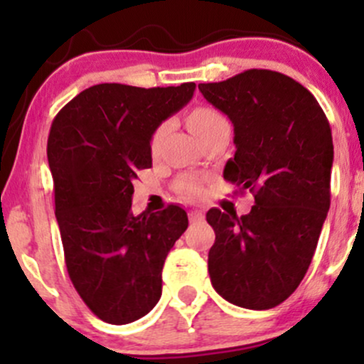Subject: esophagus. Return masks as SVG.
Segmentation results:
<instances>
[{"instance_id":"obj_1","label":"esophagus","mask_w":364,"mask_h":364,"mask_svg":"<svg viewBox=\"0 0 364 364\" xmlns=\"http://www.w3.org/2000/svg\"><path fill=\"white\" fill-rule=\"evenodd\" d=\"M188 217H190V223L191 224L202 223V220H203V214L200 210H191L190 214H188Z\"/></svg>"}]
</instances>
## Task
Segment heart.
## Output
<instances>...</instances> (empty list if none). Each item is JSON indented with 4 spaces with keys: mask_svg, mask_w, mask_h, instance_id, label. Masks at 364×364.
<instances>
[{
    "mask_svg": "<svg viewBox=\"0 0 364 364\" xmlns=\"http://www.w3.org/2000/svg\"><path fill=\"white\" fill-rule=\"evenodd\" d=\"M186 123L200 141L205 139V136L210 135L212 132H215V129L229 127V121L223 112L217 111L215 107H210V106L195 107V109L188 114ZM169 127H171L169 121H164V123H161L156 129H154L152 136H150V152L152 154L159 152V149H161L162 145V140H164L166 135H168ZM176 188L181 191V193H185L188 196L202 195V181L195 176H181L178 179Z\"/></svg>",
    "mask_w": 364,
    "mask_h": 364,
    "instance_id": "obj_1",
    "label": "heart"
}]
</instances>
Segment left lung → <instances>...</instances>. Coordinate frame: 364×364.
I'll return each mask as SVG.
<instances>
[{
  "mask_svg": "<svg viewBox=\"0 0 364 364\" xmlns=\"http://www.w3.org/2000/svg\"><path fill=\"white\" fill-rule=\"evenodd\" d=\"M198 89L235 127L236 152L224 179L255 196L246 215L207 212L215 231L208 252L212 286L236 306L269 310L303 281L327 219L328 119L310 90L272 70H246Z\"/></svg>",
  "mask_w": 364,
  "mask_h": 364,
  "instance_id": "1",
  "label": "left lung"
}]
</instances>
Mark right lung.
Returning a JSON list of instances; mask_svg holds the SVG:
<instances>
[{"label": "right lung", "mask_w": 364, "mask_h": 364, "mask_svg": "<svg viewBox=\"0 0 364 364\" xmlns=\"http://www.w3.org/2000/svg\"><path fill=\"white\" fill-rule=\"evenodd\" d=\"M195 83H99L58 112L48 139L54 205L68 275L94 315L112 325L141 318L162 294V267L188 215L169 205L132 212L133 179L152 168L150 136L190 102Z\"/></svg>", "instance_id": "right-lung-1"}]
</instances>
